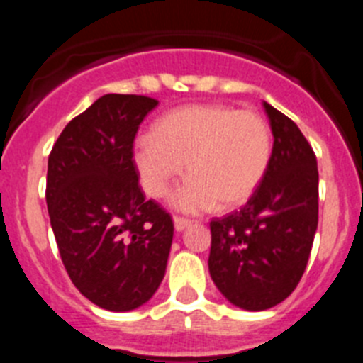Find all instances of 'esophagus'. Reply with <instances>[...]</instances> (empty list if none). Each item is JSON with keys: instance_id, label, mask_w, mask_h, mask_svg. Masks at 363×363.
Masks as SVG:
<instances>
[{"instance_id": "34e87169", "label": "esophagus", "mask_w": 363, "mask_h": 363, "mask_svg": "<svg viewBox=\"0 0 363 363\" xmlns=\"http://www.w3.org/2000/svg\"><path fill=\"white\" fill-rule=\"evenodd\" d=\"M189 225H191V220H187V218H182V216H174L176 230H184V229H187Z\"/></svg>"}]
</instances>
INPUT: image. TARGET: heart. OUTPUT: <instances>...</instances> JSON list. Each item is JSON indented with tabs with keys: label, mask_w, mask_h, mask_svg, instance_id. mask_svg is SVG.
Segmentation results:
<instances>
[{
	"label": "heart",
	"mask_w": 363,
	"mask_h": 363,
	"mask_svg": "<svg viewBox=\"0 0 363 363\" xmlns=\"http://www.w3.org/2000/svg\"><path fill=\"white\" fill-rule=\"evenodd\" d=\"M272 156L267 120L255 111L221 104L185 105L167 112L150 136L134 143V165L143 191L163 198L184 174L191 178L172 196L176 209L201 213L236 209L255 196Z\"/></svg>",
	"instance_id": "heart-1"
}]
</instances>
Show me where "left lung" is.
<instances>
[{
  "instance_id": "obj_1",
  "label": "left lung",
  "mask_w": 363,
  "mask_h": 363,
  "mask_svg": "<svg viewBox=\"0 0 363 363\" xmlns=\"http://www.w3.org/2000/svg\"><path fill=\"white\" fill-rule=\"evenodd\" d=\"M264 107L274 136L267 174L242 209L211 220V278L247 311L274 307L296 289L318 227L313 147L291 118Z\"/></svg>"
}]
</instances>
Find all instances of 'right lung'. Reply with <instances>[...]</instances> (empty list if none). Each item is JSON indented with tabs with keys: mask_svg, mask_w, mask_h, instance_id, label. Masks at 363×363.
<instances>
[{
	"mask_svg": "<svg viewBox=\"0 0 363 363\" xmlns=\"http://www.w3.org/2000/svg\"><path fill=\"white\" fill-rule=\"evenodd\" d=\"M149 96L105 94L70 120L49 154L47 209L72 284L107 311L143 306L160 287L174 223L145 200L134 165Z\"/></svg>",
	"mask_w": 363,
	"mask_h": 363,
	"instance_id": "1",
	"label": "right lung"
}]
</instances>
